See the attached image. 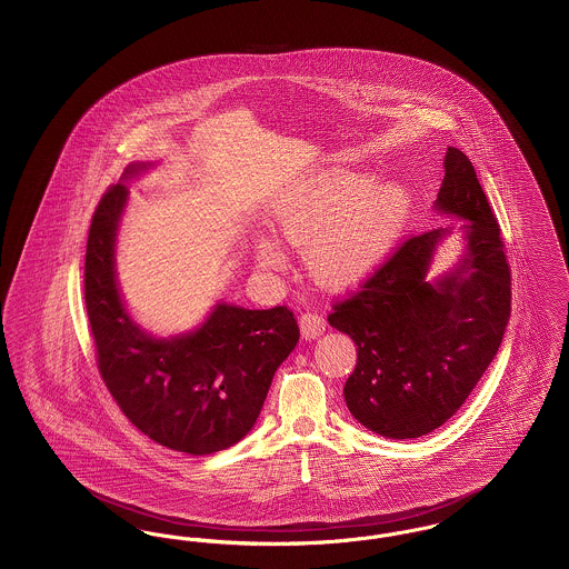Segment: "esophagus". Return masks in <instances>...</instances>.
<instances>
[{"instance_id": "esophagus-1", "label": "esophagus", "mask_w": 569, "mask_h": 569, "mask_svg": "<svg viewBox=\"0 0 569 569\" xmlns=\"http://www.w3.org/2000/svg\"><path fill=\"white\" fill-rule=\"evenodd\" d=\"M326 330V320L318 311H305L300 316V332L305 339H316Z\"/></svg>"}]
</instances>
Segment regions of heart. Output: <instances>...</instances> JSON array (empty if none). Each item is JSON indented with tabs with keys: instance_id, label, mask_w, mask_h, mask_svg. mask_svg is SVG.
Segmentation results:
<instances>
[{
	"instance_id": "b5f03b06",
	"label": "heart",
	"mask_w": 569,
	"mask_h": 569,
	"mask_svg": "<svg viewBox=\"0 0 569 569\" xmlns=\"http://www.w3.org/2000/svg\"><path fill=\"white\" fill-rule=\"evenodd\" d=\"M411 213L401 183H376L371 172L332 170L286 198L272 213L274 230L307 249V264L328 288L352 286L397 243ZM256 260L267 271L286 267L281 247L260 237Z\"/></svg>"
}]
</instances>
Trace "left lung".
<instances>
[{
	"label": "left lung",
	"mask_w": 569,
	"mask_h": 569,
	"mask_svg": "<svg viewBox=\"0 0 569 569\" xmlns=\"http://www.w3.org/2000/svg\"><path fill=\"white\" fill-rule=\"evenodd\" d=\"M443 168L435 207L469 219L459 269L427 281L435 244L450 230L407 237L328 313L358 346L346 403L360 425L390 439L431 433L465 403L512 311L506 244L476 168L455 147Z\"/></svg>",
	"instance_id": "8db88e82"
}]
</instances>
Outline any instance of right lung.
Instances as JSON below:
<instances>
[{"mask_svg": "<svg viewBox=\"0 0 569 569\" xmlns=\"http://www.w3.org/2000/svg\"><path fill=\"white\" fill-rule=\"evenodd\" d=\"M142 166H130L128 174ZM128 191L110 186L89 226L84 305L98 371L110 395L144 435L170 450L211 455L253 427L277 367L297 348V318L286 305H217L196 332L144 335L126 313L114 283L112 247Z\"/></svg>", "mask_w": 569, "mask_h": 569, "instance_id": "right-lung-1", "label": "right lung"}]
</instances>
